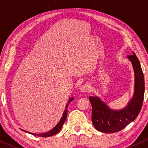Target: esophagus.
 <instances>
[{"label":"esophagus","instance_id":"1","mask_svg":"<svg viewBox=\"0 0 148 148\" xmlns=\"http://www.w3.org/2000/svg\"><path fill=\"white\" fill-rule=\"evenodd\" d=\"M80 90H81V91H82V92H84V93L90 92V90H91L90 85H89V84L83 85V86L81 87Z\"/></svg>","mask_w":148,"mask_h":148}]
</instances>
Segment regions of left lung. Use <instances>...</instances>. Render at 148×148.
I'll return each instance as SVG.
<instances>
[{
	"label": "left lung",
	"instance_id": "8db88e82",
	"mask_svg": "<svg viewBox=\"0 0 148 148\" xmlns=\"http://www.w3.org/2000/svg\"><path fill=\"white\" fill-rule=\"evenodd\" d=\"M127 58L134 70L135 85L133 98L127 106L121 110H113L99 97H89L92 107V123L95 128L101 132L112 133L122 130L137 118L142 107L145 84L140 62L134 52L127 56Z\"/></svg>",
	"mask_w": 148,
	"mask_h": 148
}]
</instances>
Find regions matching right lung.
I'll list each match as a JSON object with an SVG mask.
<instances>
[{"label":"right lung","instance_id":"obj_1","mask_svg":"<svg viewBox=\"0 0 148 148\" xmlns=\"http://www.w3.org/2000/svg\"><path fill=\"white\" fill-rule=\"evenodd\" d=\"M73 97H71V98H69V100L68 102H67V104L66 105V108H65V110H64V112H63V114H62V118L60 119V120L59 122L57 125H56L55 127H54L53 129H51V130L48 131V132H46V133H40V134H36V133H30V132H28V131H26L25 130H23V129H21L22 131H25V132H27L28 133H30V134L32 135H36V136H39V137H50V136H52V135H54L56 134H57V133L59 132L60 131V129H62V125H63L64 123L65 122V120H66V116H67V107H68V105L69 103L71 102V101L73 100Z\"/></svg>","mask_w":148,"mask_h":148}]
</instances>
